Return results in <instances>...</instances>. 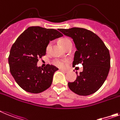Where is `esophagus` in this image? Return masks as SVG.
<instances>
[{
	"instance_id": "esophagus-1",
	"label": "esophagus",
	"mask_w": 120,
	"mask_h": 120,
	"mask_svg": "<svg viewBox=\"0 0 120 120\" xmlns=\"http://www.w3.org/2000/svg\"><path fill=\"white\" fill-rule=\"evenodd\" d=\"M61 70L62 71L65 73H68V70Z\"/></svg>"
}]
</instances>
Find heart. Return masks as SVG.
<instances>
[{
    "label": "heart",
    "mask_w": 120,
    "mask_h": 120,
    "mask_svg": "<svg viewBox=\"0 0 120 120\" xmlns=\"http://www.w3.org/2000/svg\"><path fill=\"white\" fill-rule=\"evenodd\" d=\"M71 42L70 41L69 39L68 38H64L63 39L61 40V44H62V46L65 48L70 43H71ZM51 45H52V43L51 42H49V43L47 44L46 47V51L49 52L50 50V48H51ZM52 63H53V65L56 66L57 67H59V68H63V67L65 66V63L64 61L62 60H60V59H55L52 62Z\"/></svg>",
    "instance_id": "obj_1"
}]
</instances>
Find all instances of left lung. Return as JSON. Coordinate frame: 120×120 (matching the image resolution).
<instances>
[{
    "mask_svg": "<svg viewBox=\"0 0 120 120\" xmlns=\"http://www.w3.org/2000/svg\"><path fill=\"white\" fill-rule=\"evenodd\" d=\"M71 38L76 48L73 67L82 63L83 71L77 74L74 82H68L71 90L79 95H88L98 90L105 82L110 68L109 50L93 32L84 28L58 30Z\"/></svg>",
    "mask_w": 120,
    "mask_h": 120,
    "instance_id": "obj_1",
    "label": "left lung"
}]
</instances>
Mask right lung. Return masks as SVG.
<instances>
[{
    "mask_svg": "<svg viewBox=\"0 0 120 120\" xmlns=\"http://www.w3.org/2000/svg\"><path fill=\"white\" fill-rule=\"evenodd\" d=\"M62 36L54 29L31 26L17 38L10 49L8 63L11 75L23 90L38 94L51 86L53 74L58 68L49 64L42 68L37 63L45 55L50 41Z\"/></svg>",
    "mask_w": 120,
    "mask_h": 120,
    "instance_id": "1",
    "label": "right lung"
}]
</instances>
